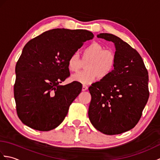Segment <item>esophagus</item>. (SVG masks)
<instances>
[{
	"mask_svg": "<svg viewBox=\"0 0 160 160\" xmlns=\"http://www.w3.org/2000/svg\"><path fill=\"white\" fill-rule=\"evenodd\" d=\"M87 89H88V87H87V86H86V85H83V86H82V91H86V90H87Z\"/></svg>",
	"mask_w": 160,
	"mask_h": 160,
	"instance_id": "34e87169",
	"label": "esophagus"
}]
</instances>
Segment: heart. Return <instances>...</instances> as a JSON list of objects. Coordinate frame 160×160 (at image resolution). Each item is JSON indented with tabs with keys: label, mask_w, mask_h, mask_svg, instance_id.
<instances>
[{
	"label": "heart",
	"mask_w": 160,
	"mask_h": 160,
	"mask_svg": "<svg viewBox=\"0 0 160 160\" xmlns=\"http://www.w3.org/2000/svg\"><path fill=\"white\" fill-rule=\"evenodd\" d=\"M81 58L86 62L87 70L73 74L71 80L82 84H89L96 81L100 77L101 79L107 78L114 70L116 64V56L110 49L98 42H92L81 51ZM82 66V62L76 55L69 57L67 62L68 69L70 71H78Z\"/></svg>",
	"instance_id": "heart-1"
}]
</instances>
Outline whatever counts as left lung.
I'll return each instance as SVG.
<instances>
[{
	"instance_id": "8db88e82",
	"label": "left lung",
	"mask_w": 160,
	"mask_h": 160,
	"mask_svg": "<svg viewBox=\"0 0 160 160\" xmlns=\"http://www.w3.org/2000/svg\"><path fill=\"white\" fill-rule=\"evenodd\" d=\"M114 43L116 64L109 76L89 87V118L97 130L118 135L133 128L140 120L149 97L148 76L142 57L119 37L97 36Z\"/></svg>"
}]
</instances>
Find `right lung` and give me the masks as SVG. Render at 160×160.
Returning <instances> with one entry per match:
<instances>
[{
  "instance_id": "1",
  "label": "right lung",
  "mask_w": 160,
  "mask_h": 160,
  "mask_svg": "<svg viewBox=\"0 0 160 160\" xmlns=\"http://www.w3.org/2000/svg\"><path fill=\"white\" fill-rule=\"evenodd\" d=\"M93 37L87 30L53 29L26 44L16 65L13 88L17 114L24 124L48 131L62 123L82 91L75 81L60 84L70 76L68 60Z\"/></svg>"
}]
</instances>
